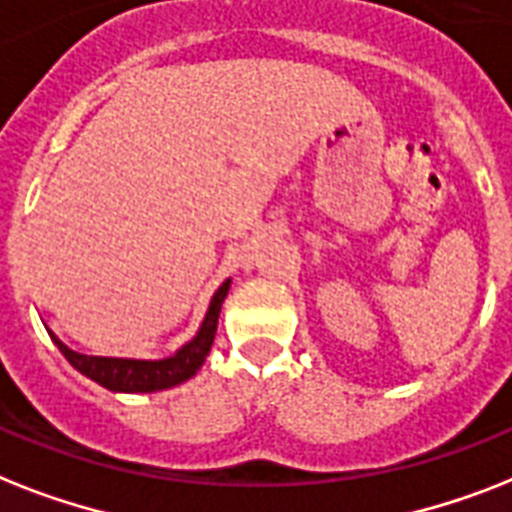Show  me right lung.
I'll return each mask as SVG.
<instances>
[{
    "instance_id": "add662e5",
    "label": "right lung",
    "mask_w": 512,
    "mask_h": 512,
    "mask_svg": "<svg viewBox=\"0 0 512 512\" xmlns=\"http://www.w3.org/2000/svg\"><path fill=\"white\" fill-rule=\"evenodd\" d=\"M228 286H231V278H226L220 284L218 292L210 299V307H207V315L202 326H199L197 336L186 342L176 355L162 357V360H128V357H97V355H81V352L70 350L57 339V336L49 331L52 342L57 344V350L65 355L76 371H81L83 376L97 381L99 386H105L110 392H160V389H170V386L184 384L186 378H191L194 373L202 368L205 357L210 355V347H213L215 331H218V315L220 305L228 294Z\"/></svg>"
}]
</instances>
